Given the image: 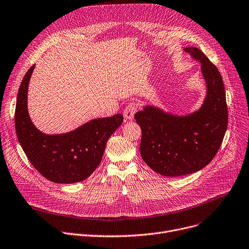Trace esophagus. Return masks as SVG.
Segmentation results:
<instances>
[{"instance_id": "esophagus-1", "label": "esophagus", "mask_w": 249, "mask_h": 249, "mask_svg": "<svg viewBox=\"0 0 249 249\" xmlns=\"http://www.w3.org/2000/svg\"><path fill=\"white\" fill-rule=\"evenodd\" d=\"M136 112H137V104L132 102V103L128 104V105L125 107V109H124V111H123L124 117H125L127 120H132V119H133V117H134V115H135Z\"/></svg>"}]
</instances>
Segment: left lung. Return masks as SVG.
Masks as SVG:
<instances>
[{"label":"left lung","instance_id":"1","mask_svg":"<svg viewBox=\"0 0 249 249\" xmlns=\"http://www.w3.org/2000/svg\"><path fill=\"white\" fill-rule=\"evenodd\" d=\"M201 63L207 94L201 108L187 116H174L146 106L135 114L141 127L140 154L155 172L176 177L199 171L216 155L224 138L228 111L222 77L202 51L185 48Z\"/></svg>","mask_w":249,"mask_h":249}]
</instances>
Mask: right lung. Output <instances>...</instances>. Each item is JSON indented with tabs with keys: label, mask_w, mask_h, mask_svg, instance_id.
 <instances>
[{
	"label": "right lung",
	"mask_w": 249,
	"mask_h": 249,
	"mask_svg": "<svg viewBox=\"0 0 249 249\" xmlns=\"http://www.w3.org/2000/svg\"><path fill=\"white\" fill-rule=\"evenodd\" d=\"M34 68L33 65L24 76L17 96V137L29 161L48 180L65 184L85 180L100 164L106 143L123 122V116L94 119L66 134L42 133L32 123L27 109L28 85Z\"/></svg>",
	"instance_id": "add662e5"
}]
</instances>
